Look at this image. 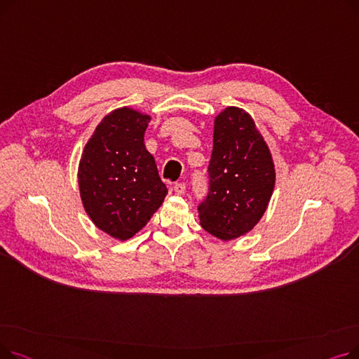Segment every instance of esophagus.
<instances>
[{"mask_svg": "<svg viewBox=\"0 0 359 359\" xmlns=\"http://www.w3.org/2000/svg\"><path fill=\"white\" fill-rule=\"evenodd\" d=\"M175 192H176L177 195H184V192H186V184H184V183H176V184H175Z\"/></svg>", "mask_w": 359, "mask_h": 359, "instance_id": "1", "label": "esophagus"}]
</instances>
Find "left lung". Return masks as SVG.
<instances>
[{"mask_svg":"<svg viewBox=\"0 0 359 359\" xmlns=\"http://www.w3.org/2000/svg\"><path fill=\"white\" fill-rule=\"evenodd\" d=\"M210 191L198 206L205 231L229 241L248 234L265 214L275 187V164L255 121L225 107L214 121Z\"/></svg>","mask_w":359,"mask_h":359,"instance_id":"1","label":"left lung"}]
</instances>
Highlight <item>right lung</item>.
<instances>
[{
	"label": "right lung",
	"instance_id": "1",
	"mask_svg": "<svg viewBox=\"0 0 359 359\" xmlns=\"http://www.w3.org/2000/svg\"><path fill=\"white\" fill-rule=\"evenodd\" d=\"M149 115L119 107L106 115L79 165L83 206L97 229L121 241L135 236L160 208L167 187L144 144Z\"/></svg>",
	"mask_w": 359,
	"mask_h": 359
}]
</instances>
